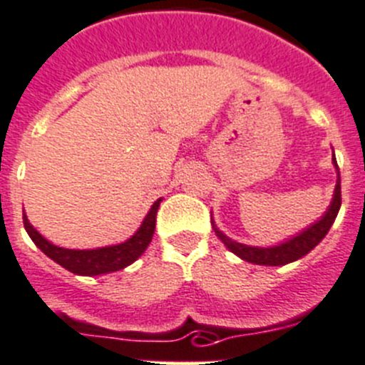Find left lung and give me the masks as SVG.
<instances>
[{
	"mask_svg": "<svg viewBox=\"0 0 365 365\" xmlns=\"http://www.w3.org/2000/svg\"><path fill=\"white\" fill-rule=\"evenodd\" d=\"M333 166L336 170V185L335 192H333V199H331V205L327 206V210L319 220H315L312 226H307L306 230L293 235L292 239H286L284 242L275 244V246H267V248H262V246H248V244L237 242V240L230 239L226 233H222L217 228L215 220L212 219L215 235L222 240L224 246L230 252L235 253L237 257H240L246 262L259 264V266H284V264L295 262V260L302 259L304 255L312 252L317 244L327 235L329 228L335 222L336 215H339L340 205H342V195H340V172L339 165H336L335 152H333Z\"/></svg>",
	"mask_w": 365,
	"mask_h": 365,
	"instance_id": "obj_1",
	"label": "left lung"
}]
</instances>
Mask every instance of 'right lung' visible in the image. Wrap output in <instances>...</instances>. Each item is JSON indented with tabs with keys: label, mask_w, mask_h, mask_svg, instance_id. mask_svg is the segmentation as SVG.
<instances>
[{
	"label": "right lung",
	"mask_w": 365,
	"mask_h": 365,
	"mask_svg": "<svg viewBox=\"0 0 365 365\" xmlns=\"http://www.w3.org/2000/svg\"><path fill=\"white\" fill-rule=\"evenodd\" d=\"M160 200L163 199H157L155 202H153L150 212L146 213V217L143 219L139 230H137L130 239H126L125 242L112 244V246H103V248L96 250H68L61 248V246H56V244H52L50 240H46L45 237L29 222L25 213H23V224H25V230L26 233H29L30 239H32V242H34L48 259H52L53 262H58L59 266L68 269L70 273L81 277L106 275V273L125 269L126 266L135 262V260L146 252L148 244L152 242L153 232H155V217Z\"/></svg>",
	"instance_id": "1"
}]
</instances>
